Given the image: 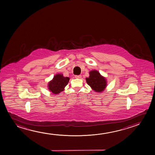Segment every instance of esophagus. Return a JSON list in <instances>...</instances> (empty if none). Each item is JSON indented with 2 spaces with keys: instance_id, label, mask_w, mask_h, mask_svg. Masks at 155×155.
Returning a JSON list of instances; mask_svg holds the SVG:
<instances>
[{
  "instance_id": "esophagus-1",
  "label": "esophagus",
  "mask_w": 155,
  "mask_h": 155,
  "mask_svg": "<svg viewBox=\"0 0 155 155\" xmlns=\"http://www.w3.org/2000/svg\"><path fill=\"white\" fill-rule=\"evenodd\" d=\"M81 75H76L75 76V78H81Z\"/></svg>"
}]
</instances>
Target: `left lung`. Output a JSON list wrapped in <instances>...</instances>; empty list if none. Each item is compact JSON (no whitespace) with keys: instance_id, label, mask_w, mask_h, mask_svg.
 Wrapping results in <instances>:
<instances>
[{"instance_id":"1","label":"left lung","mask_w":155,"mask_h":155,"mask_svg":"<svg viewBox=\"0 0 155 155\" xmlns=\"http://www.w3.org/2000/svg\"><path fill=\"white\" fill-rule=\"evenodd\" d=\"M86 81L95 92H101L105 89L107 86V81L105 78L102 76L97 70L90 72V77L86 78Z\"/></svg>"}]
</instances>
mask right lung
<instances>
[{"instance_id": "1", "label": "right lung", "mask_w": 155, "mask_h": 155, "mask_svg": "<svg viewBox=\"0 0 155 155\" xmlns=\"http://www.w3.org/2000/svg\"><path fill=\"white\" fill-rule=\"evenodd\" d=\"M69 81V78L63 77V74H56L48 84L49 91L55 94L60 93L67 85Z\"/></svg>"}]
</instances>
